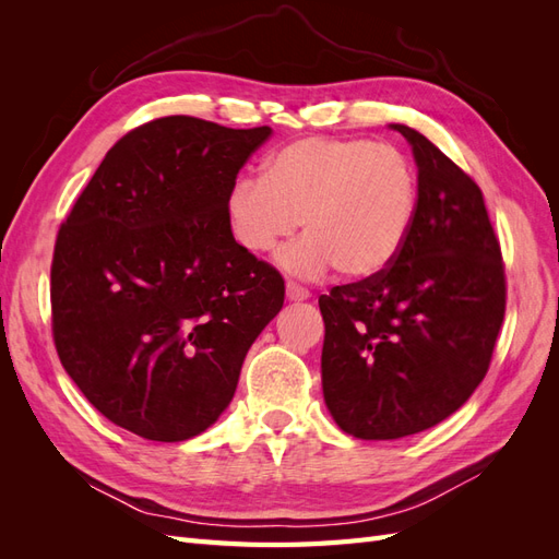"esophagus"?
Segmentation results:
<instances>
[{"mask_svg": "<svg viewBox=\"0 0 559 559\" xmlns=\"http://www.w3.org/2000/svg\"><path fill=\"white\" fill-rule=\"evenodd\" d=\"M286 296H289V300H308L310 298V292L306 289V286H300L296 282H286Z\"/></svg>", "mask_w": 559, "mask_h": 559, "instance_id": "34e87169", "label": "esophagus"}]
</instances>
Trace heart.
Instances as JSON below:
<instances>
[{"mask_svg":"<svg viewBox=\"0 0 559 559\" xmlns=\"http://www.w3.org/2000/svg\"><path fill=\"white\" fill-rule=\"evenodd\" d=\"M419 210V177L401 148L370 140L306 138L277 148L263 179L240 177L226 198L235 242L265 253L302 222L308 238L284 253L286 267L347 280L376 277L408 242Z\"/></svg>","mask_w":559,"mask_h":559,"instance_id":"1","label":"heart"}]
</instances>
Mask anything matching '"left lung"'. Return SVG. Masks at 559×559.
Listing matches in <instances>:
<instances>
[{
    "mask_svg": "<svg viewBox=\"0 0 559 559\" xmlns=\"http://www.w3.org/2000/svg\"><path fill=\"white\" fill-rule=\"evenodd\" d=\"M411 142L417 222L384 273L319 296L321 389L337 427L364 441L425 431L487 376L506 314L501 247L480 186L425 134Z\"/></svg>",
    "mask_w": 559,
    "mask_h": 559,
    "instance_id": "1",
    "label": "left lung"
}]
</instances>
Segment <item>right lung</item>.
<instances>
[{
    "label": "right lung",
    "instance_id": "right-lung-1",
    "mask_svg": "<svg viewBox=\"0 0 559 559\" xmlns=\"http://www.w3.org/2000/svg\"><path fill=\"white\" fill-rule=\"evenodd\" d=\"M270 128L163 116L123 134L60 226L50 329L114 425L175 443L230 403L284 280L235 242L226 198Z\"/></svg>",
    "mask_w": 559,
    "mask_h": 559
}]
</instances>
